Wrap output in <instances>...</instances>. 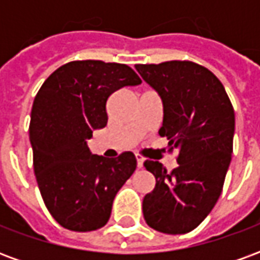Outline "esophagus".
<instances>
[{
    "instance_id": "obj_1",
    "label": "esophagus",
    "mask_w": 260,
    "mask_h": 260,
    "mask_svg": "<svg viewBox=\"0 0 260 260\" xmlns=\"http://www.w3.org/2000/svg\"><path fill=\"white\" fill-rule=\"evenodd\" d=\"M143 161H145V158L141 154H136V166H138V169H142L143 167Z\"/></svg>"
}]
</instances>
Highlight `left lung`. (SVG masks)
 Segmentation results:
<instances>
[{
  "mask_svg": "<svg viewBox=\"0 0 260 260\" xmlns=\"http://www.w3.org/2000/svg\"><path fill=\"white\" fill-rule=\"evenodd\" d=\"M142 79L163 102L169 150L178 149V167L146 160L156 186L143 198L149 227L164 234H185L206 218L223 189L233 153L235 115L224 86L209 69L192 61L138 64Z\"/></svg>",
  "mask_w": 260,
  "mask_h": 260,
  "instance_id": "8db88e82",
  "label": "left lung"
}]
</instances>
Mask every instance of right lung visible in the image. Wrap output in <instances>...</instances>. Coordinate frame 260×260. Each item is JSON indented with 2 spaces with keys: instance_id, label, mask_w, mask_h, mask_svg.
I'll list each match as a JSON object with an SVG mask.
<instances>
[{
  "instance_id": "right-lung-1",
  "label": "right lung",
  "mask_w": 260,
  "mask_h": 260,
  "mask_svg": "<svg viewBox=\"0 0 260 260\" xmlns=\"http://www.w3.org/2000/svg\"><path fill=\"white\" fill-rule=\"evenodd\" d=\"M141 83L128 65L86 59L59 67L37 91L29 125L33 169L48 212L64 229L106 225L114 198L134 174V153L103 157L86 141L107 125L108 97Z\"/></svg>"
}]
</instances>
